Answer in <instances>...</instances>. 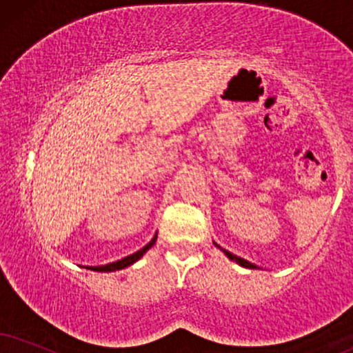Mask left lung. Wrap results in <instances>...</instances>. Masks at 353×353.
Here are the masks:
<instances>
[{
  "label": "left lung",
  "instance_id": "1",
  "mask_svg": "<svg viewBox=\"0 0 353 353\" xmlns=\"http://www.w3.org/2000/svg\"><path fill=\"white\" fill-rule=\"evenodd\" d=\"M216 245H217V243H216ZM217 247H219V245H217ZM219 249H221V247H219ZM221 250H223V252H224V254H225V255H228L230 260H234V262H236V263H239V265H241V267H245V268H256V265H254V263H250V262H247V260H243V259H241V256H237V255L230 254V252H228V250H224V249H221Z\"/></svg>",
  "mask_w": 353,
  "mask_h": 353
}]
</instances>
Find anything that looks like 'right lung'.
I'll use <instances>...</instances> for the list:
<instances>
[{
    "label": "right lung",
    "mask_w": 353,
    "mask_h": 353,
    "mask_svg": "<svg viewBox=\"0 0 353 353\" xmlns=\"http://www.w3.org/2000/svg\"><path fill=\"white\" fill-rule=\"evenodd\" d=\"M155 241H157V234L154 236V239H152V241H150L149 243H147L145 247H142V249L137 250L136 254L124 256V259L117 260V262H112V263H108V265H101V267H90V270H97V272H116V270H123V268H125V267H129V265L136 263L137 260L141 259V256H142L143 254H145V252L149 250L152 245H154Z\"/></svg>",
    "instance_id": "obj_1"
}]
</instances>
